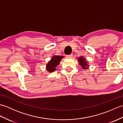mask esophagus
I'll use <instances>...</instances> for the list:
<instances>
[{
  "instance_id": "34e87169",
  "label": "esophagus",
  "mask_w": 123,
  "mask_h": 123,
  "mask_svg": "<svg viewBox=\"0 0 123 123\" xmlns=\"http://www.w3.org/2000/svg\"><path fill=\"white\" fill-rule=\"evenodd\" d=\"M72 56H73V55L72 54H70V55H66V56L67 57H71Z\"/></svg>"
}]
</instances>
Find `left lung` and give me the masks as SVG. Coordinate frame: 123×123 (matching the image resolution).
<instances>
[{"mask_svg":"<svg viewBox=\"0 0 123 123\" xmlns=\"http://www.w3.org/2000/svg\"><path fill=\"white\" fill-rule=\"evenodd\" d=\"M78 61L79 62V64L82 67V69H87L88 68L86 67L88 66L87 61H86V60L83 57H80L78 58Z\"/></svg>","mask_w":123,"mask_h":123,"instance_id":"left-lung-1","label":"left lung"}]
</instances>
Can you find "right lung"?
Returning <instances> with one entry per match:
<instances>
[{
    "mask_svg": "<svg viewBox=\"0 0 123 123\" xmlns=\"http://www.w3.org/2000/svg\"><path fill=\"white\" fill-rule=\"evenodd\" d=\"M63 56H54L50 61H49L48 64L46 65V69L49 72H53L55 70V67L59 64L60 61L63 58Z\"/></svg>",
    "mask_w": 123,
    "mask_h": 123,
    "instance_id": "right-lung-1",
    "label": "right lung"
}]
</instances>
